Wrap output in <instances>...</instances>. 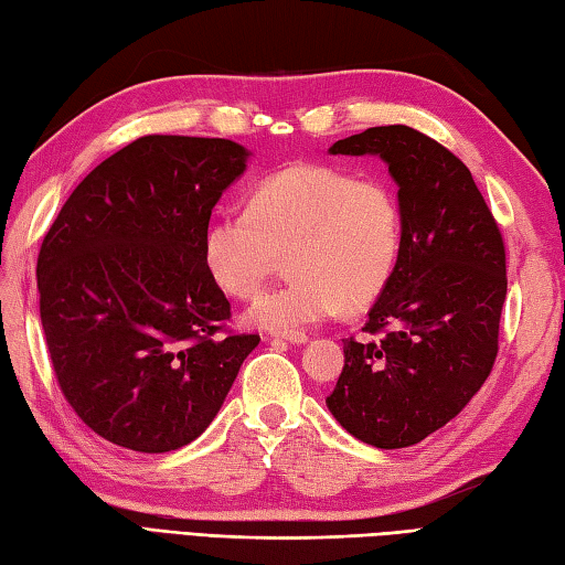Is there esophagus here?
I'll use <instances>...</instances> for the list:
<instances>
[{
    "mask_svg": "<svg viewBox=\"0 0 565 565\" xmlns=\"http://www.w3.org/2000/svg\"><path fill=\"white\" fill-rule=\"evenodd\" d=\"M273 339L275 341H287V343H307V333H299V331H275Z\"/></svg>",
    "mask_w": 565,
    "mask_h": 565,
    "instance_id": "esophagus-1",
    "label": "esophagus"
}]
</instances>
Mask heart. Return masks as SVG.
<instances>
[{
    "instance_id": "obj_1",
    "label": "heart",
    "mask_w": 565,
    "mask_h": 565,
    "mask_svg": "<svg viewBox=\"0 0 565 565\" xmlns=\"http://www.w3.org/2000/svg\"><path fill=\"white\" fill-rule=\"evenodd\" d=\"M402 250V212L383 180H355L329 166H295L263 180L248 210L216 216L204 260L218 287L250 297L290 253L295 280L253 299L248 327L305 331L361 309L385 290Z\"/></svg>"
}]
</instances>
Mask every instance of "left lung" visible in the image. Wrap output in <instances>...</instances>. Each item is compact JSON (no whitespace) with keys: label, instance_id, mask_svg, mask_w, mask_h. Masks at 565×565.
Returning a JSON list of instances; mask_svg holds the SVG:
<instances>
[{"label":"left lung","instance_id":"left-lung-1","mask_svg":"<svg viewBox=\"0 0 565 565\" xmlns=\"http://www.w3.org/2000/svg\"><path fill=\"white\" fill-rule=\"evenodd\" d=\"M329 153L387 166L402 250L367 312L363 331L373 337L343 341L327 407L359 441L405 448L451 422L492 371L508 295L504 244L470 170L434 138L402 124L373 126Z\"/></svg>","mask_w":565,"mask_h":565}]
</instances>
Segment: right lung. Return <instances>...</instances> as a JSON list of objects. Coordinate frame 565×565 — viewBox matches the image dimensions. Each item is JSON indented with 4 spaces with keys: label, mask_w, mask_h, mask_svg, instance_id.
<instances>
[{
    "label": "right lung",
    "mask_w": 565,
    "mask_h": 565,
    "mask_svg": "<svg viewBox=\"0 0 565 565\" xmlns=\"http://www.w3.org/2000/svg\"><path fill=\"white\" fill-rule=\"evenodd\" d=\"M250 151L228 138L143 136L79 182L39 253L41 324L65 399L141 454L210 427L258 347L216 337L232 307L204 260L222 192Z\"/></svg>",
    "instance_id": "add662e5"
}]
</instances>
